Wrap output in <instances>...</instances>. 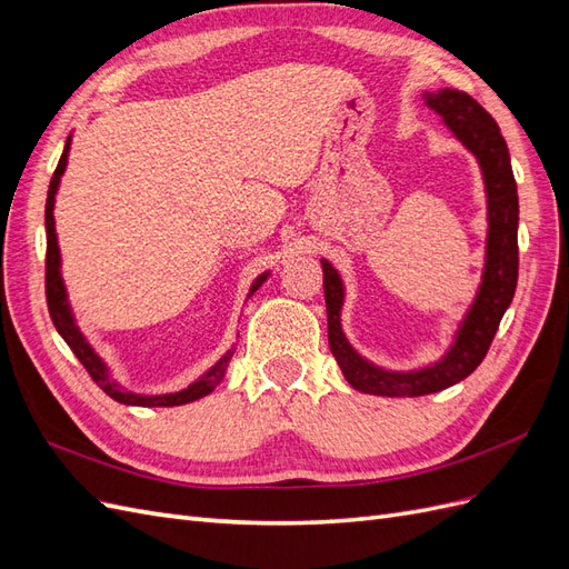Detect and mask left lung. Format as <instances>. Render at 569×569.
<instances>
[{
    "label": "left lung",
    "instance_id": "8db88e82",
    "mask_svg": "<svg viewBox=\"0 0 569 569\" xmlns=\"http://www.w3.org/2000/svg\"><path fill=\"white\" fill-rule=\"evenodd\" d=\"M427 107L443 116V123L453 130L458 140L468 147L485 173L489 197V237H487V266L481 278L479 295L462 320L458 339L441 363L418 372H387L360 358L341 332L339 311L343 289L337 270L322 261V287L327 306V341L347 382L366 393L377 396H425L446 387H453L472 375L485 360L498 325L515 297L518 287V184H515L508 144L501 128L489 111L468 92L439 90L425 94Z\"/></svg>",
    "mask_w": 569,
    "mask_h": 569
}]
</instances>
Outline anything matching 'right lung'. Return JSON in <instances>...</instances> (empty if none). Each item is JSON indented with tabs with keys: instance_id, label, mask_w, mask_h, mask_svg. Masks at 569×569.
I'll list each match as a JSON object with an SVG mask.
<instances>
[{
	"instance_id": "add662e5",
	"label": "right lung",
	"mask_w": 569,
	"mask_h": 569,
	"mask_svg": "<svg viewBox=\"0 0 569 569\" xmlns=\"http://www.w3.org/2000/svg\"><path fill=\"white\" fill-rule=\"evenodd\" d=\"M68 144H71V137H68L66 142V149L61 153L59 159V166L54 170V176H51V182H49V192H47V206H44V228H47V258H44V295H47V308H49V316H51V322H54V327L59 330V335L63 337V341L71 347V351L76 353V358L82 363V368L88 370V375L92 377V382L104 391L107 396H111L113 401L118 403H126V406H161V408H170V406H182V403H189V401H197L201 399V396L211 393L220 380L222 375H226V368L230 363V358L234 351H230L228 356H222L216 368H211L209 372H206L199 382L189 385L187 389L182 391H176V393H166V396H137V393H130V391H123L116 382L109 380L107 375V368L101 360L97 358V353L90 349V343L82 339V335L78 332V327L73 325V316L71 311H68V303H66V289H63V282H61V274H59V244H57V230H54V216H51V211H54V194H57V187H59V180H61V173L66 170V159H68ZM268 278V272L261 274L251 287V295L253 291L263 284V280Z\"/></svg>"
}]
</instances>
